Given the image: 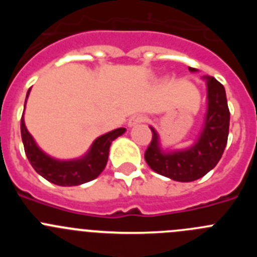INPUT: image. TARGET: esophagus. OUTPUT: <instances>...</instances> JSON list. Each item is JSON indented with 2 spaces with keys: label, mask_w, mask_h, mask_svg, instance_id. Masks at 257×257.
<instances>
[{
  "label": "esophagus",
  "mask_w": 257,
  "mask_h": 257,
  "mask_svg": "<svg viewBox=\"0 0 257 257\" xmlns=\"http://www.w3.org/2000/svg\"><path fill=\"white\" fill-rule=\"evenodd\" d=\"M143 122H145V118L143 117V115H134V117H131L130 119H128V127H134L136 126V124L139 123H143Z\"/></svg>",
  "instance_id": "obj_1"
}]
</instances>
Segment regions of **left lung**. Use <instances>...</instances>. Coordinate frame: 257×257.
I'll use <instances>...</instances> for the list:
<instances>
[{
  "label": "left lung",
  "instance_id": "left-lung-1",
  "mask_svg": "<svg viewBox=\"0 0 257 257\" xmlns=\"http://www.w3.org/2000/svg\"><path fill=\"white\" fill-rule=\"evenodd\" d=\"M190 72H197L189 68ZM207 85V113L202 133L192 147L184 151L163 152L158 134L151 127L152 142L145 151V161L153 171L175 181H194L217 165L228 143L229 113L225 88L213 77H203Z\"/></svg>",
  "mask_w": 257,
  "mask_h": 257
}]
</instances>
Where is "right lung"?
Returning a JSON list of instances; mask_svg holds the SVG:
<instances>
[{
	"mask_svg": "<svg viewBox=\"0 0 257 257\" xmlns=\"http://www.w3.org/2000/svg\"><path fill=\"white\" fill-rule=\"evenodd\" d=\"M28 95L29 90L27 97ZM20 131H22V140L27 158L36 172L52 184L60 187H74L94 180L101 174L108 162L109 147L113 140L117 139L118 136H121L126 131V128L123 127L115 128L110 133L99 136L92 143L90 151L82 158L70 161L55 160L41 151L35 139L27 130L23 117L20 122Z\"/></svg>",
	"mask_w": 257,
	"mask_h": 257,
	"instance_id": "right-lung-1",
	"label": "right lung"
}]
</instances>
